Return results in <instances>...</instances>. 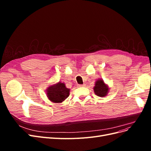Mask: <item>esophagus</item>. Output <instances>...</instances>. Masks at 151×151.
<instances>
[{
    "instance_id": "esophagus-1",
    "label": "esophagus",
    "mask_w": 151,
    "mask_h": 151,
    "mask_svg": "<svg viewBox=\"0 0 151 151\" xmlns=\"http://www.w3.org/2000/svg\"><path fill=\"white\" fill-rule=\"evenodd\" d=\"M86 86V84H82V85H79V87H84V86Z\"/></svg>"
}]
</instances>
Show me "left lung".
I'll return each instance as SVG.
<instances>
[{
    "instance_id": "obj_1",
    "label": "left lung",
    "mask_w": 151,
    "mask_h": 151,
    "mask_svg": "<svg viewBox=\"0 0 151 151\" xmlns=\"http://www.w3.org/2000/svg\"><path fill=\"white\" fill-rule=\"evenodd\" d=\"M94 92L96 95L99 97H105L109 93V87L104 83L103 79H99L96 81L93 88Z\"/></svg>"
}]
</instances>
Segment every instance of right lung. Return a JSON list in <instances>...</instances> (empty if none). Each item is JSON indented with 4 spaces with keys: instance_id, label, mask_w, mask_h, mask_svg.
Wrapping results in <instances>:
<instances>
[{
    "instance_id": "right-lung-1",
    "label": "right lung",
    "mask_w": 151,
    "mask_h": 151,
    "mask_svg": "<svg viewBox=\"0 0 151 151\" xmlns=\"http://www.w3.org/2000/svg\"><path fill=\"white\" fill-rule=\"evenodd\" d=\"M70 89L67 88L65 83L58 82L49 86L46 89V94L50 101L61 103L68 98Z\"/></svg>"
}]
</instances>
